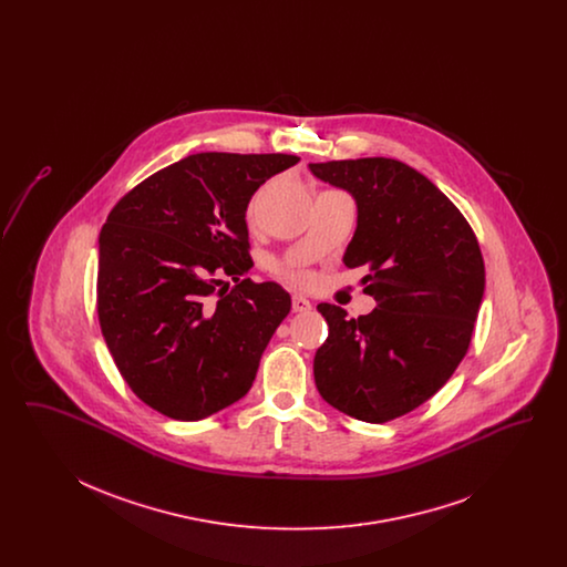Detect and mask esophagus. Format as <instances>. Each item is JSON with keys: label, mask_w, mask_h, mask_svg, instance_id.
I'll return each mask as SVG.
<instances>
[{"label": "esophagus", "mask_w": 567, "mask_h": 567, "mask_svg": "<svg viewBox=\"0 0 567 567\" xmlns=\"http://www.w3.org/2000/svg\"><path fill=\"white\" fill-rule=\"evenodd\" d=\"M312 310V303L306 297L293 296V312H308Z\"/></svg>", "instance_id": "obj_1"}]
</instances>
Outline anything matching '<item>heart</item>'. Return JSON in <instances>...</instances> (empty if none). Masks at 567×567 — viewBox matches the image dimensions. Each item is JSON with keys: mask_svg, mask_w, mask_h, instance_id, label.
<instances>
[{"mask_svg": "<svg viewBox=\"0 0 567 567\" xmlns=\"http://www.w3.org/2000/svg\"><path fill=\"white\" fill-rule=\"evenodd\" d=\"M289 274H291V278L296 280L297 285H306L310 280V276L303 274V271H289Z\"/></svg>", "mask_w": 567, "mask_h": 567, "instance_id": "b5f03b06", "label": "heart"}]
</instances>
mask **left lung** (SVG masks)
I'll return each mask as SVG.
<instances>
[{"label": "left lung", "mask_w": 567, "mask_h": 567, "mask_svg": "<svg viewBox=\"0 0 567 567\" xmlns=\"http://www.w3.org/2000/svg\"><path fill=\"white\" fill-rule=\"evenodd\" d=\"M357 202L349 268L368 266L377 308L359 319L319 303L329 336L315 354L324 402L386 423L425 404L453 377L485 296V261L457 206L414 167L386 159L310 163Z\"/></svg>", "instance_id": "left-lung-1"}]
</instances>
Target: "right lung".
I'll return each instance as SVG.
<instances>
[{
    "mask_svg": "<svg viewBox=\"0 0 567 567\" xmlns=\"http://www.w3.org/2000/svg\"><path fill=\"white\" fill-rule=\"evenodd\" d=\"M297 162L282 153H197L110 210L100 234V327L121 377L153 410L199 421L252 386L291 297L276 282L240 280L252 268L246 208Z\"/></svg>",
    "mask_w": 567,
    "mask_h": 567,
    "instance_id": "add662e5",
    "label": "right lung"
}]
</instances>
